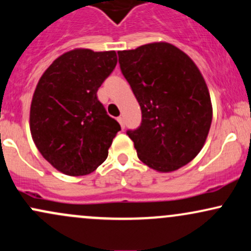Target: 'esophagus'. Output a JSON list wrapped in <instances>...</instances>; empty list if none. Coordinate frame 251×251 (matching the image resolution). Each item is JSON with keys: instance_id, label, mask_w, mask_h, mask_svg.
<instances>
[{"instance_id": "obj_1", "label": "esophagus", "mask_w": 251, "mask_h": 251, "mask_svg": "<svg viewBox=\"0 0 251 251\" xmlns=\"http://www.w3.org/2000/svg\"><path fill=\"white\" fill-rule=\"evenodd\" d=\"M118 121H119V124H120V126H121V128H125V121H124V118L123 117H119L118 118Z\"/></svg>"}]
</instances>
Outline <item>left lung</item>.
Segmentation results:
<instances>
[{
	"instance_id": "1",
	"label": "left lung",
	"mask_w": 251,
	"mask_h": 251,
	"mask_svg": "<svg viewBox=\"0 0 251 251\" xmlns=\"http://www.w3.org/2000/svg\"><path fill=\"white\" fill-rule=\"evenodd\" d=\"M118 56L142 109L140 126L127 131L138 158L161 173L186 166L202 149L212 123L210 93L200 70L164 41Z\"/></svg>"
}]
</instances>
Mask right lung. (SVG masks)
Segmentation results:
<instances>
[{"label": "right lung", "instance_id": "add662e5", "mask_svg": "<svg viewBox=\"0 0 251 251\" xmlns=\"http://www.w3.org/2000/svg\"><path fill=\"white\" fill-rule=\"evenodd\" d=\"M117 62L115 51L71 50L53 60L38 82L29 112L32 138L63 174L88 175L108 156L120 125L96 93Z\"/></svg>", "mask_w": 251, "mask_h": 251}]
</instances>
